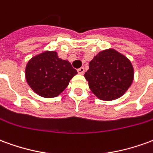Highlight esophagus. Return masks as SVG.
<instances>
[{
  "label": "esophagus",
  "instance_id": "1",
  "mask_svg": "<svg viewBox=\"0 0 153 153\" xmlns=\"http://www.w3.org/2000/svg\"><path fill=\"white\" fill-rule=\"evenodd\" d=\"M78 73L79 74H84V68L81 67L79 69H78Z\"/></svg>",
  "mask_w": 153,
  "mask_h": 153
}]
</instances>
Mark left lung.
I'll list each match as a JSON object with an SVG mask.
<instances>
[{"mask_svg": "<svg viewBox=\"0 0 153 153\" xmlns=\"http://www.w3.org/2000/svg\"><path fill=\"white\" fill-rule=\"evenodd\" d=\"M84 77L98 98L111 101L120 97L130 87L134 69L125 56L108 49L99 52L90 61Z\"/></svg>", "mask_w": 153, "mask_h": 153, "instance_id": "obj_1", "label": "left lung"}]
</instances>
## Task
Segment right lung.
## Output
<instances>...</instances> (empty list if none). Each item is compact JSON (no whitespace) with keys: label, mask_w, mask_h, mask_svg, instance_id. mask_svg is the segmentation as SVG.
<instances>
[{"label":"right lung","mask_w":153,"mask_h":153,"mask_svg":"<svg viewBox=\"0 0 153 153\" xmlns=\"http://www.w3.org/2000/svg\"><path fill=\"white\" fill-rule=\"evenodd\" d=\"M76 74L71 64L59 58L56 51H45L33 57L25 70L28 85L43 97L58 96Z\"/></svg>","instance_id":"right-lung-1"}]
</instances>
